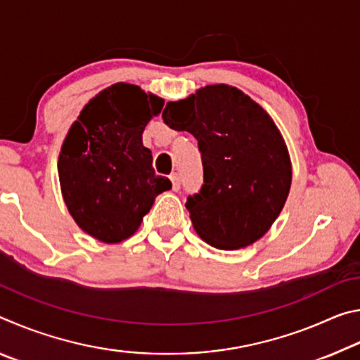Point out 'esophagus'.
I'll return each mask as SVG.
<instances>
[{
	"label": "esophagus",
	"instance_id": "1",
	"mask_svg": "<svg viewBox=\"0 0 360 360\" xmlns=\"http://www.w3.org/2000/svg\"><path fill=\"white\" fill-rule=\"evenodd\" d=\"M169 179H172V188L174 192H178L179 188H181V181H179V176L176 174V173H173V174H169Z\"/></svg>",
	"mask_w": 360,
	"mask_h": 360
}]
</instances>
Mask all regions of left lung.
<instances>
[{
    "instance_id": "left-lung-1",
    "label": "left lung",
    "mask_w": 360,
    "mask_h": 360,
    "mask_svg": "<svg viewBox=\"0 0 360 360\" xmlns=\"http://www.w3.org/2000/svg\"><path fill=\"white\" fill-rule=\"evenodd\" d=\"M162 119L192 133L202 152L205 184L186 203L200 238L224 251L260 240L292 184L288 144L271 115L243 90L214 84L168 101Z\"/></svg>"
}]
</instances>
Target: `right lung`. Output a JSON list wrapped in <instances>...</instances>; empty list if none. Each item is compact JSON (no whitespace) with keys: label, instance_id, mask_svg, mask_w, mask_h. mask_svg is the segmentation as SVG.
<instances>
[{"label":"right lung","instance_id":"obj_1","mask_svg":"<svg viewBox=\"0 0 360 360\" xmlns=\"http://www.w3.org/2000/svg\"><path fill=\"white\" fill-rule=\"evenodd\" d=\"M165 100L135 84L117 82L82 108L63 139L58 179L77 227L106 245L136 233L157 195L172 182L157 176L143 144L148 122Z\"/></svg>","mask_w":360,"mask_h":360}]
</instances>
